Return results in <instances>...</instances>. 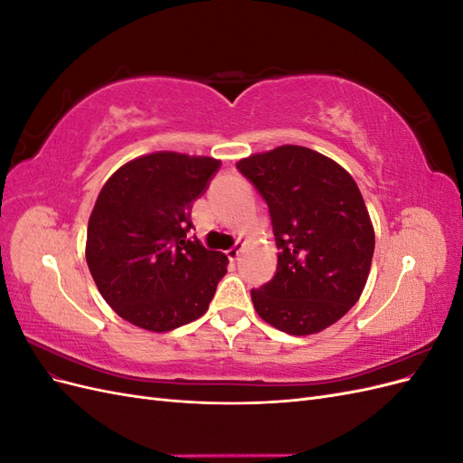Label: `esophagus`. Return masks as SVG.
Masks as SVG:
<instances>
[{"label": "esophagus", "mask_w": 463, "mask_h": 463, "mask_svg": "<svg viewBox=\"0 0 463 463\" xmlns=\"http://www.w3.org/2000/svg\"><path fill=\"white\" fill-rule=\"evenodd\" d=\"M241 249H243V245L240 243V241H237L230 250H228V257L232 259V260H235L237 257H240L241 255Z\"/></svg>", "instance_id": "1"}]
</instances>
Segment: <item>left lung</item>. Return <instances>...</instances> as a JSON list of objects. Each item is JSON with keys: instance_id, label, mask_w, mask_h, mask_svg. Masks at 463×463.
Masks as SVG:
<instances>
[{"instance_id": "1", "label": "left lung", "mask_w": 463, "mask_h": 463, "mask_svg": "<svg viewBox=\"0 0 463 463\" xmlns=\"http://www.w3.org/2000/svg\"><path fill=\"white\" fill-rule=\"evenodd\" d=\"M269 204L278 269L250 289L274 328L307 335L340 320L361 298L374 253V230L354 177L322 154L284 145L237 162Z\"/></svg>"}]
</instances>
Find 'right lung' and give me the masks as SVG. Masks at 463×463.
I'll list each match as a JSON object with an SVG mask.
<instances>
[{"label":"right lung","mask_w":463,"mask_h":463,"mask_svg":"<svg viewBox=\"0 0 463 463\" xmlns=\"http://www.w3.org/2000/svg\"><path fill=\"white\" fill-rule=\"evenodd\" d=\"M220 160L154 152L121 165L98 194L87 230V264L121 318L167 332L208 309L228 257L187 235L191 208Z\"/></svg>","instance_id":"add662e5"}]
</instances>
